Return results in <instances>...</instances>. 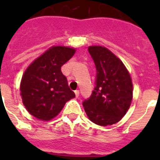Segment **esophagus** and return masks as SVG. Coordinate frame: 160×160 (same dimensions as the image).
I'll return each instance as SVG.
<instances>
[{
  "label": "esophagus",
  "instance_id": "34e87169",
  "mask_svg": "<svg viewBox=\"0 0 160 160\" xmlns=\"http://www.w3.org/2000/svg\"><path fill=\"white\" fill-rule=\"evenodd\" d=\"M74 93H75V95H76V98H78L79 96V90H74Z\"/></svg>",
  "mask_w": 160,
  "mask_h": 160
}]
</instances>
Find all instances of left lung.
Masks as SVG:
<instances>
[{
    "label": "left lung",
    "instance_id": "1",
    "mask_svg": "<svg viewBox=\"0 0 160 160\" xmlns=\"http://www.w3.org/2000/svg\"><path fill=\"white\" fill-rule=\"evenodd\" d=\"M88 51L96 67L95 87L82 102L87 116L100 126L116 123L131 106L133 87L123 63L102 46H90Z\"/></svg>",
    "mask_w": 160,
    "mask_h": 160
}]
</instances>
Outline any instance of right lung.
I'll return each instance as SVG.
<instances>
[{
  "label": "right lung",
  "mask_w": 160,
  "mask_h": 160,
  "mask_svg": "<svg viewBox=\"0 0 160 160\" xmlns=\"http://www.w3.org/2000/svg\"><path fill=\"white\" fill-rule=\"evenodd\" d=\"M75 49L53 46L27 68L22 76L21 95L26 110L42 120L54 118L67 101L75 97L61 67Z\"/></svg>",
  "instance_id": "1"
}]
</instances>
